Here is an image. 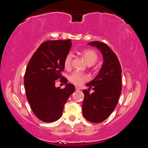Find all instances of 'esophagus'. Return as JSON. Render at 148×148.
I'll use <instances>...</instances> for the list:
<instances>
[{"label":"esophagus","mask_w":148,"mask_h":148,"mask_svg":"<svg viewBox=\"0 0 148 148\" xmlns=\"http://www.w3.org/2000/svg\"><path fill=\"white\" fill-rule=\"evenodd\" d=\"M75 88H76V91H79V90L81 89V88H80V87H77V86H76V87H75Z\"/></svg>","instance_id":"esophagus-1"}]
</instances>
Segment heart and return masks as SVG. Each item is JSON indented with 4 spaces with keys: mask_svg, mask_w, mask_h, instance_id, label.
<instances>
[{
    "mask_svg": "<svg viewBox=\"0 0 148 148\" xmlns=\"http://www.w3.org/2000/svg\"><path fill=\"white\" fill-rule=\"evenodd\" d=\"M82 55L87 64L89 65L94 64L98 60V55L92 49H84L82 51ZM72 59H73V55L72 53H69L65 56L64 59V66L65 69H71ZM69 79L74 85L80 86L88 79V76L86 74L81 73L79 72H74L70 76Z\"/></svg>",
    "mask_w": 148,
    "mask_h": 148,
    "instance_id": "obj_1",
    "label": "heart"
}]
</instances>
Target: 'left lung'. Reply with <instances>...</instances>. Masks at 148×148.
Here are the masks:
<instances>
[{
	"mask_svg": "<svg viewBox=\"0 0 148 148\" xmlns=\"http://www.w3.org/2000/svg\"><path fill=\"white\" fill-rule=\"evenodd\" d=\"M89 45L97 47L103 56L104 62L99 74L86 84L94 90L89 94L84 89L82 105L83 116L87 121L101 123L106 119L116 108L121 92V67L112 49L103 42L93 41Z\"/></svg>",
	"mask_w": 148,
	"mask_h": 148,
	"instance_id": "left-lung-1",
	"label": "left lung"
}]
</instances>
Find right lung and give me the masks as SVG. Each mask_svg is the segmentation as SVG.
<instances>
[{"instance_id":"obj_1","label":"right lung","mask_w":148,"mask_h":148,"mask_svg":"<svg viewBox=\"0 0 148 148\" xmlns=\"http://www.w3.org/2000/svg\"><path fill=\"white\" fill-rule=\"evenodd\" d=\"M72 46L71 40H47L40 44L30 59L24 76L26 97L34 114L41 121L51 123L61 117L64 106L75 91L62 76L64 59ZM61 78L64 89L54 86Z\"/></svg>"}]
</instances>
